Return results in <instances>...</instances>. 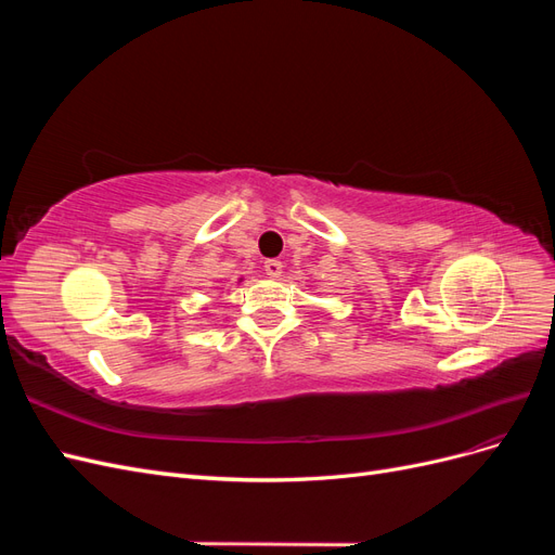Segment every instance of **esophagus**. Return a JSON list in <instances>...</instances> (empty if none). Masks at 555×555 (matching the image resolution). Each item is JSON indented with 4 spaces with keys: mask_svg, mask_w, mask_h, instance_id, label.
Returning <instances> with one entry per match:
<instances>
[{
    "mask_svg": "<svg viewBox=\"0 0 555 555\" xmlns=\"http://www.w3.org/2000/svg\"><path fill=\"white\" fill-rule=\"evenodd\" d=\"M282 261H278V259H268L266 263H263V271H266V275L268 278H280L282 275Z\"/></svg>",
    "mask_w": 555,
    "mask_h": 555,
    "instance_id": "1",
    "label": "esophagus"
}]
</instances>
